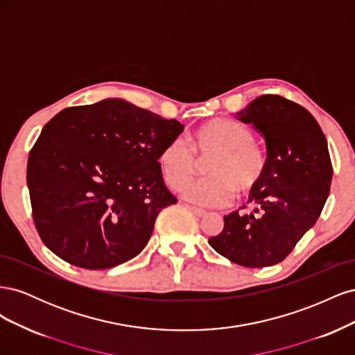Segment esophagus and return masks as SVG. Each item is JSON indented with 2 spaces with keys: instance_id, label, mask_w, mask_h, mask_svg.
Returning <instances> with one entry per match:
<instances>
[{
  "instance_id": "34e87169",
  "label": "esophagus",
  "mask_w": 355,
  "mask_h": 355,
  "mask_svg": "<svg viewBox=\"0 0 355 355\" xmlns=\"http://www.w3.org/2000/svg\"><path fill=\"white\" fill-rule=\"evenodd\" d=\"M188 210H189L191 213H194L196 216H198V218H201V216H204V214H206V210L194 207V206H188Z\"/></svg>"
}]
</instances>
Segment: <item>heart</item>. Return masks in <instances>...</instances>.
Listing matches in <instances>:
<instances>
[{"label": "heart", "instance_id": "b5f03b06", "mask_svg": "<svg viewBox=\"0 0 355 355\" xmlns=\"http://www.w3.org/2000/svg\"><path fill=\"white\" fill-rule=\"evenodd\" d=\"M249 127L228 118H219L201 127L194 136V148L184 136H176L159 154V167L171 189H182L198 169L200 157L214 156L207 180L185 188V198L202 207H222L240 196H249L265 178L266 158L253 144ZM196 150L194 152L193 149Z\"/></svg>", "mask_w": 355, "mask_h": 355}]
</instances>
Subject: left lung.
I'll return each instance as SVG.
<instances>
[{"instance_id":"8db88e82","label":"left lung","mask_w":355,"mask_h":355,"mask_svg":"<svg viewBox=\"0 0 355 355\" xmlns=\"http://www.w3.org/2000/svg\"><path fill=\"white\" fill-rule=\"evenodd\" d=\"M235 118L263 137L266 171L249 197L253 210L223 216V230L209 244L237 265L271 266L293 250L324 207L333 175L327 141L313 115L277 94L259 96Z\"/></svg>"}]
</instances>
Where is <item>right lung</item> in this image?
Masks as SVG:
<instances>
[{
	"mask_svg": "<svg viewBox=\"0 0 355 355\" xmlns=\"http://www.w3.org/2000/svg\"><path fill=\"white\" fill-rule=\"evenodd\" d=\"M184 132L120 98L73 106L44 125L26 182L40 237L60 259L108 270L133 259L158 213L175 204L158 158Z\"/></svg>",
	"mask_w": 355,
	"mask_h": 355,
	"instance_id": "obj_1",
	"label": "right lung"
}]
</instances>
